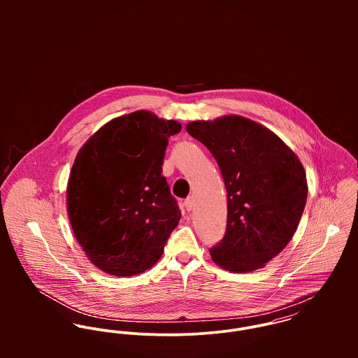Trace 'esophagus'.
<instances>
[{
    "mask_svg": "<svg viewBox=\"0 0 358 358\" xmlns=\"http://www.w3.org/2000/svg\"><path fill=\"white\" fill-rule=\"evenodd\" d=\"M194 205H196L194 197H187V199L185 200V208H186L187 210H192V209L194 208Z\"/></svg>",
    "mask_w": 358,
    "mask_h": 358,
    "instance_id": "obj_1",
    "label": "esophagus"
}]
</instances>
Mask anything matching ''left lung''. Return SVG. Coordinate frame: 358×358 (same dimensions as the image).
Wrapping results in <instances>:
<instances>
[{"instance_id": "8db88e82", "label": "left lung", "mask_w": 358, "mask_h": 358, "mask_svg": "<svg viewBox=\"0 0 358 358\" xmlns=\"http://www.w3.org/2000/svg\"><path fill=\"white\" fill-rule=\"evenodd\" d=\"M187 132L216 159L227 192V224L212 260L234 273L263 267L291 241L307 199L306 173L271 131L240 115L194 121Z\"/></svg>"}]
</instances>
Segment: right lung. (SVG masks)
Returning a JSON list of instances; mask_svg holds the SVG:
<instances>
[{"instance_id":"add662e5","label":"right lung","mask_w":358,"mask_h":358,"mask_svg":"<svg viewBox=\"0 0 358 358\" xmlns=\"http://www.w3.org/2000/svg\"><path fill=\"white\" fill-rule=\"evenodd\" d=\"M176 121L139 110L111 120L77 154L67 185L74 236L104 273L150 268L180 220L162 164Z\"/></svg>"}]
</instances>
